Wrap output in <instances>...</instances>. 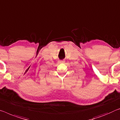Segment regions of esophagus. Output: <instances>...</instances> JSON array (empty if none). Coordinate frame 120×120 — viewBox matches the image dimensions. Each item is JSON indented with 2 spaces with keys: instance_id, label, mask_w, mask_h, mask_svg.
<instances>
[{
  "instance_id": "esophagus-1",
  "label": "esophagus",
  "mask_w": 120,
  "mask_h": 120,
  "mask_svg": "<svg viewBox=\"0 0 120 120\" xmlns=\"http://www.w3.org/2000/svg\"><path fill=\"white\" fill-rule=\"evenodd\" d=\"M64 60H59V62L60 64H63V63H64Z\"/></svg>"
}]
</instances>
